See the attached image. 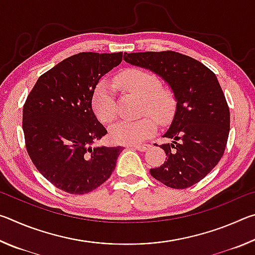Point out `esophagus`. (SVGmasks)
I'll return each instance as SVG.
<instances>
[{
	"label": "esophagus",
	"instance_id": "obj_1",
	"mask_svg": "<svg viewBox=\"0 0 255 255\" xmlns=\"http://www.w3.org/2000/svg\"><path fill=\"white\" fill-rule=\"evenodd\" d=\"M131 147L133 149L139 150V152H145V150H147L150 147V145L149 144H141V145L138 144V145H132Z\"/></svg>",
	"mask_w": 255,
	"mask_h": 255
}]
</instances>
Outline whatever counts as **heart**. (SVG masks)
Returning <instances> with one entry per match:
<instances>
[{
  "label": "heart",
  "mask_w": 255,
  "mask_h": 255,
  "mask_svg": "<svg viewBox=\"0 0 255 255\" xmlns=\"http://www.w3.org/2000/svg\"><path fill=\"white\" fill-rule=\"evenodd\" d=\"M117 84L124 92L141 99L140 112L148 114L159 124H165L174 114L176 100L169 88H163L153 73L131 68L117 77ZM92 108L103 124L114 122L117 115L115 92L107 81H101L94 89ZM156 130L152 118L144 117L133 122H118L110 128V136L116 143L137 144L147 139Z\"/></svg>",
  "instance_id": "b5f03b06"
}]
</instances>
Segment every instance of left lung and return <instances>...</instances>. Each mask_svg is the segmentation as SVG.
Instances as JSON below:
<instances>
[{"mask_svg":"<svg viewBox=\"0 0 255 255\" xmlns=\"http://www.w3.org/2000/svg\"><path fill=\"white\" fill-rule=\"evenodd\" d=\"M125 62L162 77L173 92L176 106L159 147L165 162L150 175L173 189L202 180L217 165L230 133V109L217 77L208 67L175 51L124 54Z\"/></svg>","mask_w":255,"mask_h":255,"instance_id":"obj_1","label":"left lung"}]
</instances>
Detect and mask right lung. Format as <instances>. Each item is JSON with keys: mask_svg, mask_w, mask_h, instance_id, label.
Wrapping results in <instances>:
<instances>
[{"mask_svg": "<svg viewBox=\"0 0 255 255\" xmlns=\"http://www.w3.org/2000/svg\"><path fill=\"white\" fill-rule=\"evenodd\" d=\"M123 53H80L42 74L23 107L25 147L37 170L56 188L88 193L110 178L122 146H96L107 133L92 108L101 77Z\"/></svg>", "mask_w": 255, "mask_h": 255, "instance_id": "right-lung-1", "label": "right lung"}]
</instances>
